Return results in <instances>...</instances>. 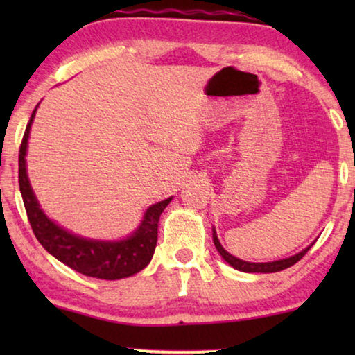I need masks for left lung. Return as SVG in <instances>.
<instances>
[{"mask_svg": "<svg viewBox=\"0 0 355 355\" xmlns=\"http://www.w3.org/2000/svg\"><path fill=\"white\" fill-rule=\"evenodd\" d=\"M213 242H215V247H216V250L220 252V255L232 266V268H236L239 271H245V273H276V271L289 268V266L297 263V261L310 250V247L313 245V244L309 245L307 249H304L302 252H299V254L289 257V259L268 261V263H250V261H244V260L237 259V257L231 255L230 252H226L225 249H223V245L220 244V241H218V237H216L215 230H213Z\"/></svg>", "mask_w": 355, "mask_h": 355, "instance_id": "obj_1", "label": "left lung"}]
</instances>
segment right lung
<instances>
[{
  "label": "right lung",
  "mask_w": 355,
  "mask_h": 355,
  "mask_svg": "<svg viewBox=\"0 0 355 355\" xmlns=\"http://www.w3.org/2000/svg\"><path fill=\"white\" fill-rule=\"evenodd\" d=\"M35 111L37 108L33 110L19 148V189L28 223L38 242L55 259L92 278L121 279L139 273L152 260L158 239L159 215L171 202V197L150 207L134 234L123 241H92L62 230L43 213L27 178V140Z\"/></svg>",
  "instance_id": "right-lung-1"
}]
</instances>
